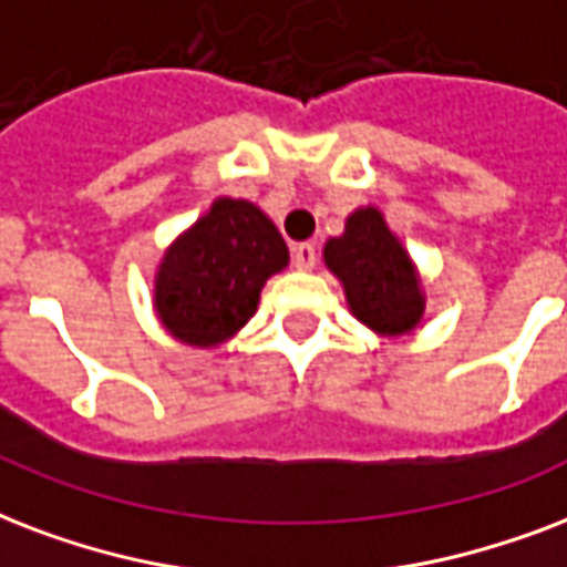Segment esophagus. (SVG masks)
Masks as SVG:
<instances>
[{
    "label": "esophagus",
    "instance_id": "esophagus-1",
    "mask_svg": "<svg viewBox=\"0 0 567 567\" xmlns=\"http://www.w3.org/2000/svg\"><path fill=\"white\" fill-rule=\"evenodd\" d=\"M292 266L298 271H310L316 266V245L310 243H301L292 248Z\"/></svg>",
    "mask_w": 567,
    "mask_h": 567
}]
</instances>
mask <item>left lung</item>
Masks as SVG:
<instances>
[{"label":"left lung","instance_id":"1","mask_svg":"<svg viewBox=\"0 0 567 567\" xmlns=\"http://www.w3.org/2000/svg\"><path fill=\"white\" fill-rule=\"evenodd\" d=\"M324 266L343 284L358 322L381 337H402L420 324L425 292L411 254L375 206H358L346 218L343 236L324 243Z\"/></svg>","mask_w":567,"mask_h":567}]
</instances>
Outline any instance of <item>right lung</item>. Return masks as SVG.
Instances as JSON below:
<instances>
[{"instance_id": "add662e5", "label": "right lung", "mask_w": 567, "mask_h": 567, "mask_svg": "<svg viewBox=\"0 0 567 567\" xmlns=\"http://www.w3.org/2000/svg\"><path fill=\"white\" fill-rule=\"evenodd\" d=\"M287 262V243L260 206L215 197L156 269L153 307L162 328L195 349L227 343L257 313L266 280Z\"/></svg>"}]
</instances>
